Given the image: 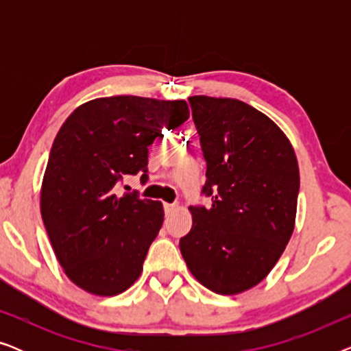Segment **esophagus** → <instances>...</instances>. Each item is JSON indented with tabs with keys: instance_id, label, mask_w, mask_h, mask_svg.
<instances>
[{
	"instance_id": "1",
	"label": "esophagus",
	"mask_w": 351,
	"mask_h": 351,
	"mask_svg": "<svg viewBox=\"0 0 351 351\" xmlns=\"http://www.w3.org/2000/svg\"><path fill=\"white\" fill-rule=\"evenodd\" d=\"M177 210V204H169V203H165V213L166 215H172Z\"/></svg>"
}]
</instances>
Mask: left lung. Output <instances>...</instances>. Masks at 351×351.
Segmentation results:
<instances>
[{
	"label": "left lung",
	"instance_id": "left-lung-1",
	"mask_svg": "<svg viewBox=\"0 0 351 351\" xmlns=\"http://www.w3.org/2000/svg\"><path fill=\"white\" fill-rule=\"evenodd\" d=\"M206 161L193 225L180 238L186 267L204 287L233 295L257 286L294 232L299 165L285 132L237 99H189Z\"/></svg>",
	"mask_w": 351,
	"mask_h": 351
}]
</instances>
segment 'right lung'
Wrapping results in <instances>:
<instances>
[{
    "label": "right lung",
    "instance_id": "1",
    "mask_svg": "<svg viewBox=\"0 0 351 351\" xmlns=\"http://www.w3.org/2000/svg\"><path fill=\"white\" fill-rule=\"evenodd\" d=\"M190 117L185 100L114 95L86 102L57 132L41 186V217L66 276L117 295L142 273L160 232V201L117 193L124 176L148 179V147Z\"/></svg>",
    "mask_w": 351,
    "mask_h": 351
}]
</instances>
